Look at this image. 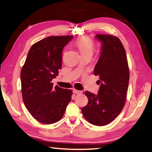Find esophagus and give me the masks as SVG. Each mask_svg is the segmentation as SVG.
<instances>
[{"instance_id": "obj_1", "label": "esophagus", "mask_w": 152, "mask_h": 152, "mask_svg": "<svg viewBox=\"0 0 152 152\" xmlns=\"http://www.w3.org/2000/svg\"><path fill=\"white\" fill-rule=\"evenodd\" d=\"M73 92L74 94H77L82 93V91H78V90H75V89H73Z\"/></svg>"}]
</instances>
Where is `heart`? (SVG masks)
I'll return each instance as SVG.
<instances>
[{
  "mask_svg": "<svg viewBox=\"0 0 152 152\" xmlns=\"http://www.w3.org/2000/svg\"><path fill=\"white\" fill-rule=\"evenodd\" d=\"M75 45L81 54L82 56L92 54L94 50V44L92 40L88 37L83 36L77 39L75 41Z\"/></svg>",
  "mask_w": 152,
  "mask_h": 152,
  "instance_id": "obj_1",
  "label": "heart"
}]
</instances>
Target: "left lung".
Returning a JSON list of instances; mask_svg holds the SVG:
<instances>
[{"label":"left lung","mask_w":152,"mask_h":152,"mask_svg":"<svg viewBox=\"0 0 152 152\" xmlns=\"http://www.w3.org/2000/svg\"><path fill=\"white\" fill-rule=\"evenodd\" d=\"M102 42V52L94 70L100 77L97 95L85 92L88 102L82 108L86 120L96 126H104L119 115L125 104L129 81V68L124 46L118 37L96 35Z\"/></svg>","instance_id":"8db88e82"}]
</instances>
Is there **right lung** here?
<instances>
[{
  "instance_id": "obj_1",
  "label": "right lung",
  "mask_w": 152,
  "mask_h": 152,
  "mask_svg": "<svg viewBox=\"0 0 152 152\" xmlns=\"http://www.w3.org/2000/svg\"><path fill=\"white\" fill-rule=\"evenodd\" d=\"M73 35L51 36L32 45L21 71L23 101L34 118L44 124L60 121L72 100V90L56 86L62 64V50Z\"/></svg>"
}]
</instances>
